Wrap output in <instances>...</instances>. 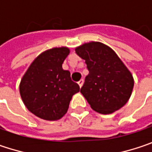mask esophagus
I'll list each match as a JSON object with an SVG mask.
<instances>
[{
  "instance_id": "1",
  "label": "esophagus",
  "mask_w": 152,
  "mask_h": 152,
  "mask_svg": "<svg viewBox=\"0 0 152 152\" xmlns=\"http://www.w3.org/2000/svg\"><path fill=\"white\" fill-rule=\"evenodd\" d=\"M83 83H84L83 79H81V80H80V81L78 82V85H79V87H80V88H82V87H83Z\"/></svg>"
}]
</instances>
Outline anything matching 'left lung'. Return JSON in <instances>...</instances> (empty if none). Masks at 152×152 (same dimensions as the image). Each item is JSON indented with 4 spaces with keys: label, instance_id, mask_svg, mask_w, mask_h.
<instances>
[{
    "label": "left lung",
    "instance_id": "left-lung-1",
    "mask_svg": "<svg viewBox=\"0 0 152 152\" xmlns=\"http://www.w3.org/2000/svg\"><path fill=\"white\" fill-rule=\"evenodd\" d=\"M76 53L89 71L81 93L91 108L101 114L121 109L132 94L134 78L120 58L98 42L85 43L76 48Z\"/></svg>",
    "mask_w": 152,
    "mask_h": 152
}]
</instances>
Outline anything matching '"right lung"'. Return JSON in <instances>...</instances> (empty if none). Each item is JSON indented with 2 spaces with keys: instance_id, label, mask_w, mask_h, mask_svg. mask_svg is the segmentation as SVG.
Instances as JSON below:
<instances>
[{
  "instance_id": "add662e5",
  "label": "right lung",
  "mask_w": 152,
  "mask_h": 152,
  "mask_svg": "<svg viewBox=\"0 0 152 152\" xmlns=\"http://www.w3.org/2000/svg\"><path fill=\"white\" fill-rule=\"evenodd\" d=\"M68 48H54L42 53L23 75L19 92L24 105L38 117L56 121L65 115L72 96L80 91L62 68Z\"/></svg>"
}]
</instances>
